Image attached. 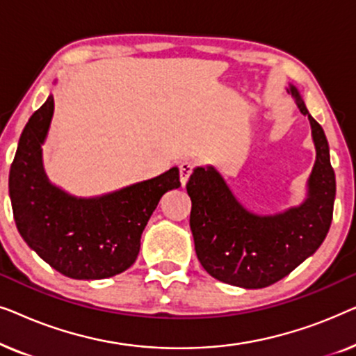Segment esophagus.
<instances>
[{"label":"esophagus","instance_id":"1","mask_svg":"<svg viewBox=\"0 0 356 356\" xmlns=\"http://www.w3.org/2000/svg\"><path fill=\"white\" fill-rule=\"evenodd\" d=\"M193 170H194V163L188 162V160H186V162L179 163V181H181L183 188L186 186V183H188L189 177H191Z\"/></svg>","mask_w":356,"mask_h":356}]
</instances>
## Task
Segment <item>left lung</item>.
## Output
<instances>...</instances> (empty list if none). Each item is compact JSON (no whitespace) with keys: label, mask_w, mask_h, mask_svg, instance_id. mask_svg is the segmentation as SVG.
I'll return each instance as SVG.
<instances>
[{"label":"left lung","mask_w":356,"mask_h":356,"mask_svg":"<svg viewBox=\"0 0 356 356\" xmlns=\"http://www.w3.org/2000/svg\"><path fill=\"white\" fill-rule=\"evenodd\" d=\"M301 115L308 116L316 162L300 206L275 213L246 209L212 165L196 167L186 184L189 227L201 266L213 279L241 289H264L284 279L323 245L332 222L335 175L324 129L309 115L300 90L289 84Z\"/></svg>","instance_id":"1"}]
</instances>
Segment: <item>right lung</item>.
<instances>
[{
	"instance_id": "1",
	"label": "right lung",
	"mask_w": 356,
	"mask_h": 356,
	"mask_svg": "<svg viewBox=\"0 0 356 356\" xmlns=\"http://www.w3.org/2000/svg\"><path fill=\"white\" fill-rule=\"evenodd\" d=\"M55 100L31 116L9 172L16 227L29 248L60 274L77 280L118 275L134 264L140 235L162 196L181 186L179 170L94 197H77L48 179L42 145Z\"/></svg>"
}]
</instances>
